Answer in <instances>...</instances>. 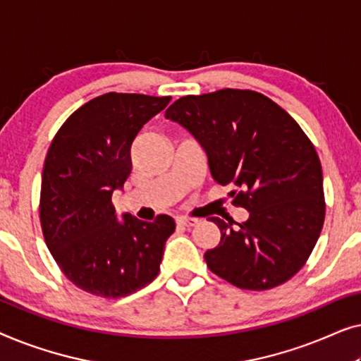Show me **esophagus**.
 Listing matches in <instances>:
<instances>
[{"instance_id": "esophagus-1", "label": "esophagus", "mask_w": 361, "mask_h": 361, "mask_svg": "<svg viewBox=\"0 0 361 361\" xmlns=\"http://www.w3.org/2000/svg\"><path fill=\"white\" fill-rule=\"evenodd\" d=\"M197 224H199V220L195 219H187V216H179L177 219V226H182V228H192Z\"/></svg>"}]
</instances>
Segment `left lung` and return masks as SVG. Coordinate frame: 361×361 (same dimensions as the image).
Here are the masks:
<instances>
[{
	"label": "left lung",
	"instance_id": "1",
	"mask_svg": "<svg viewBox=\"0 0 361 361\" xmlns=\"http://www.w3.org/2000/svg\"><path fill=\"white\" fill-rule=\"evenodd\" d=\"M166 118L199 141L212 177L235 185L233 205L250 212L243 224L210 219L221 233L204 255L212 273L250 290L293 278L325 219L322 166L294 118L268 97L236 88L182 97Z\"/></svg>",
	"mask_w": 361,
	"mask_h": 361
}]
</instances>
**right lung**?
Listing matches in <instances>:
<instances>
[{
  "instance_id": "right-lung-1",
  "label": "right lung",
  "mask_w": 361,
  "mask_h": 361,
  "mask_svg": "<svg viewBox=\"0 0 361 361\" xmlns=\"http://www.w3.org/2000/svg\"><path fill=\"white\" fill-rule=\"evenodd\" d=\"M169 102L105 93L73 111L51 142L39 205L44 240L67 279L87 293L125 298L159 273L174 220H118L111 195L130 176L136 135Z\"/></svg>"
}]
</instances>
